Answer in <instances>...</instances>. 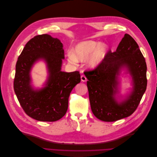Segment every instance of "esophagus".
Segmentation results:
<instances>
[{
	"label": "esophagus",
	"instance_id": "obj_1",
	"mask_svg": "<svg viewBox=\"0 0 157 157\" xmlns=\"http://www.w3.org/2000/svg\"><path fill=\"white\" fill-rule=\"evenodd\" d=\"M80 78H81V80L82 81V82H86V81H87V78L86 77L85 75H81Z\"/></svg>",
	"mask_w": 157,
	"mask_h": 157
}]
</instances>
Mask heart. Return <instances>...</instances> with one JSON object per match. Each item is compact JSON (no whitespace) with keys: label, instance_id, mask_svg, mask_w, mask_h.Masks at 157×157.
I'll list each match as a JSON object with an SVG mask.
<instances>
[{"label":"heart","instance_id":"heart-1","mask_svg":"<svg viewBox=\"0 0 157 157\" xmlns=\"http://www.w3.org/2000/svg\"><path fill=\"white\" fill-rule=\"evenodd\" d=\"M109 46L100 41L87 40L78 43L74 48V53L69 52L68 60L71 64H76L78 61L87 59V64L91 67L98 66L105 57Z\"/></svg>","mask_w":157,"mask_h":157}]
</instances>
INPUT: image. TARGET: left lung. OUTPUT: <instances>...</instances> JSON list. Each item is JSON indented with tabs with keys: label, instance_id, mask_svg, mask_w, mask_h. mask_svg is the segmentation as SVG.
Segmentation results:
<instances>
[{
	"label": "left lung",
	"instance_id": "obj_1",
	"mask_svg": "<svg viewBox=\"0 0 157 157\" xmlns=\"http://www.w3.org/2000/svg\"><path fill=\"white\" fill-rule=\"evenodd\" d=\"M126 68L133 81V89L124 101L118 102L115 95L118 76ZM147 66L136 41L125 34L114 52L108 51L94 70L86 71L87 86L93 114L101 121L113 122L132 115L137 109L147 86Z\"/></svg>",
	"mask_w": 157,
	"mask_h": 157
}]
</instances>
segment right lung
Wrapping results in <instances>:
<instances>
[{
    "label": "right lung",
    "mask_w": 157,
    "mask_h": 157,
    "mask_svg": "<svg viewBox=\"0 0 157 157\" xmlns=\"http://www.w3.org/2000/svg\"><path fill=\"white\" fill-rule=\"evenodd\" d=\"M63 44L48 34L30 40L18 58L14 78V91L21 107L29 117L40 121H56L66 113L73 87L80 82L79 71H62L64 58ZM40 59L47 63L49 76L46 87L34 90L29 71Z\"/></svg>",
    "instance_id": "right-lung-1"
}]
</instances>
